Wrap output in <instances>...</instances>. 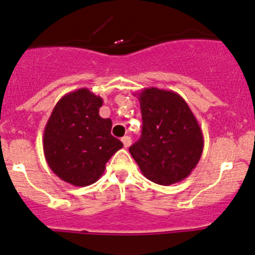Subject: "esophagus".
Listing matches in <instances>:
<instances>
[{"label":"esophagus","instance_id":"obj_1","mask_svg":"<svg viewBox=\"0 0 255 255\" xmlns=\"http://www.w3.org/2000/svg\"><path fill=\"white\" fill-rule=\"evenodd\" d=\"M122 143H123V145H125V148H128V146L132 144V139H130V136L126 135L122 138Z\"/></svg>","mask_w":255,"mask_h":255}]
</instances>
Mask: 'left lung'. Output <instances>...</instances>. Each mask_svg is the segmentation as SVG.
Returning <instances> with one entry per match:
<instances>
[{
  "label": "left lung",
  "mask_w": 255,
  "mask_h": 255,
  "mask_svg": "<svg viewBox=\"0 0 255 255\" xmlns=\"http://www.w3.org/2000/svg\"><path fill=\"white\" fill-rule=\"evenodd\" d=\"M143 129L129 148L143 175L161 186L181 182L195 168L204 148L202 128L179 94L145 88L138 94Z\"/></svg>",
  "instance_id": "1"
}]
</instances>
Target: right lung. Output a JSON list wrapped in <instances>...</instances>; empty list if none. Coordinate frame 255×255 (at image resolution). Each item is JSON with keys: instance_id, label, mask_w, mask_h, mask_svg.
I'll list each match as a JSON object with an SVG mask.
<instances>
[{"instance_id": "obj_1", "label": "right lung", "mask_w": 255, "mask_h": 255, "mask_svg": "<svg viewBox=\"0 0 255 255\" xmlns=\"http://www.w3.org/2000/svg\"><path fill=\"white\" fill-rule=\"evenodd\" d=\"M103 103L100 96L80 88L63 95L51 112L42 136L44 155L52 172L67 183H95L123 146L111 134L112 121L99 115Z\"/></svg>"}]
</instances>
